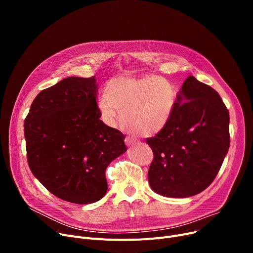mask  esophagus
I'll use <instances>...</instances> for the list:
<instances>
[{
    "label": "esophagus",
    "mask_w": 253,
    "mask_h": 253,
    "mask_svg": "<svg viewBox=\"0 0 253 253\" xmlns=\"http://www.w3.org/2000/svg\"><path fill=\"white\" fill-rule=\"evenodd\" d=\"M138 141L135 139V138H133V137H130V136H127L126 138H125V143L127 144V147H132V145H134V144H136Z\"/></svg>",
    "instance_id": "obj_1"
}]
</instances>
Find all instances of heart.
Segmentation results:
<instances>
[{"mask_svg": "<svg viewBox=\"0 0 253 253\" xmlns=\"http://www.w3.org/2000/svg\"><path fill=\"white\" fill-rule=\"evenodd\" d=\"M177 94L166 79L155 75L123 76L112 79L97 99V108L105 123L113 125L122 112L125 126L152 137L168 125L173 115Z\"/></svg>", "mask_w": 253, "mask_h": 253, "instance_id": "obj_1", "label": "heart"}]
</instances>
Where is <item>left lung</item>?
Wrapping results in <instances>:
<instances>
[{"instance_id":"left-lung-1","label":"left lung","mask_w":253,"mask_h":253,"mask_svg":"<svg viewBox=\"0 0 253 253\" xmlns=\"http://www.w3.org/2000/svg\"><path fill=\"white\" fill-rule=\"evenodd\" d=\"M229 111L218 93L190 76L168 125L147 142L154 153L152 190L169 198L195 196L217 175L230 148Z\"/></svg>"}]
</instances>
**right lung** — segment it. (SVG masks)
Returning a JSON list of instances; mask_svg holds the SVG:
<instances>
[{
  "label": "right lung",
  "instance_id": "right-lung-1",
  "mask_svg": "<svg viewBox=\"0 0 253 253\" xmlns=\"http://www.w3.org/2000/svg\"><path fill=\"white\" fill-rule=\"evenodd\" d=\"M95 77H69L41 91L24 120L34 176L75 204L97 202L108 191L105 169L127 151L125 136L100 120Z\"/></svg>",
  "mask_w": 253,
  "mask_h": 253
}]
</instances>
